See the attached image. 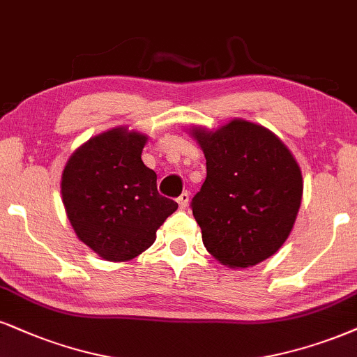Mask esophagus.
Returning <instances> with one entry per match:
<instances>
[{"label":"esophagus","instance_id":"1","mask_svg":"<svg viewBox=\"0 0 357 357\" xmlns=\"http://www.w3.org/2000/svg\"><path fill=\"white\" fill-rule=\"evenodd\" d=\"M188 200H190V193H188V192H183L182 195H180L178 199H177L178 205H180V208H185V206L188 205Z\"/></svg>","mask_w":357,"mask_h":357}]
</instances>
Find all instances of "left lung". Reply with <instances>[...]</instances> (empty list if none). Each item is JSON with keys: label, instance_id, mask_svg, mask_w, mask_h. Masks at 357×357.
Masks as SVG:
<instances>
[{"label": "left lung", "instance_id": "8db88e82", "mask_svg": "<svg viewBox=\"0 0 357 357\" xmlns=\"http://www.w3.org/2000/svg\"><path fill=\"white\" fill-rule=\"evenodd\" d=\"M193 135L205 153L206 178L190 206L206 250L231 268L270 258L288 238L301 205V170L291 152L246 121Z\"/></svg>", "mask_w": 357, "mask_h": 357}]
</instances>
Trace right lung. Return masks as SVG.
<instances>
[{
    "instance_id": "1",
    "label": "right lung",
    "mask_w": 357,
    "mask_h": 357,
    "mask_svg": "<svg viewBox=\"0 0 357 357\" xmlns=\"http://www.w3.org/2000/svg\"><path fill=\"white\" fill-rule=\"evenodd\" d=\"M145 135L114 129L79 147L63 172L69 222L99 257L126 261L155 241L157 228L178 208L157 190L155 172L144 165Z\"/></svg>"
}]
</instances>
